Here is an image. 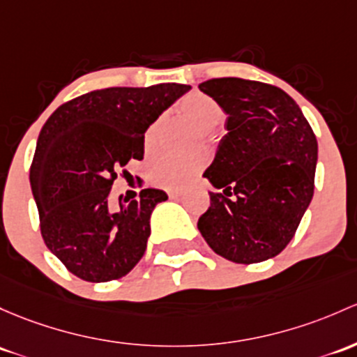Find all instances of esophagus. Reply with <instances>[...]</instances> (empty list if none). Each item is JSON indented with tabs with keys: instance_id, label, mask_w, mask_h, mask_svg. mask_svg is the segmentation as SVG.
<instances>
[{
	"instance_id": "1",
	"label": "esophagus",
	"mask_w": 357,
	"mask_h": 357,
	"mask_svg": "<svg viewBox=\"0 0 357 357\" xmlns=\"http://www.w3.org/2000/svg\"><path fill=\"white\" fill-rule=\"evenodd\" d=\"M167 195H169V198H178L179 195H181V191H178V190H169Z\"/></svg>"
}]
</instances>
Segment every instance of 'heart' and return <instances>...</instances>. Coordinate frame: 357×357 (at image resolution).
I'll return each instance as SVG.
<instances>
[{
  "label": "heart",
  "mask_w": 357,
  "mask_h": 357,
  "mask_svg": "<svg viewBox=\"0 0 357 357\" xmlns=\"http://www.w3.org/2000/svg\"><path fill=\"white\" fill-rule=\"evenodd\" d=\"M176 114L186 121L193 123L202 131H212L222 123L224 109L215 99L204 92H191L183 97L176 104ZM164 123L157 119L149 126L144 135L145 152L155 153L159 149L160 135H162ZM204 166V160L193 157V159H162L157 160L152 166V179L159 186L167 190H181L188 186L197 172Z\"/></svg>",
  "instance_id": "heart-1"
}]
</instances>
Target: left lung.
Instances as JSON below:
<instances>
[{"label":"left lung","mask_w":357,"mask_h":357,"mask_svg":"<svg viewBox=\"0 0 357 357\" xmlns=\"http://www.w3.org/2000/svg\"><path fill=\"white\" fill-rule=\"evenodd\" d=\"M200 90L227 114L212 164L213 188L198 231L217 255L258 264L289 245L314 190L318 144L291 96L243 78H213Z\"/></svg>","instance_id":"8db88e82"}]
</instances>
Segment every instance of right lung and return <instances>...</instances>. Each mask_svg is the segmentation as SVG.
<instances>
[{
	"label": "right lung",
	"mask_w": 357,
	"mask_h": 357,
	"mask_svg": "<svg viewBox=\"0 0 357 357\" xmlns=\"http://www.w3.org/2000/svg\"><path fill=\"white\" fill-rule=\"evenodd\" d=\"M190 85L111 87L84 93L50 116L37 138L30 188L52 255L87 282L126 275L147 250L150 215L167 200L142 190L128 204L109 191L130 160L144 159L145 131Z\"/></svg>",
	"instance_id": "add662e5"
}]
</instances>
